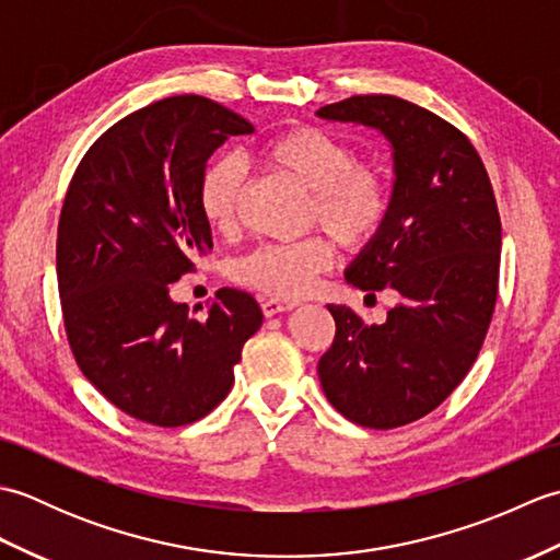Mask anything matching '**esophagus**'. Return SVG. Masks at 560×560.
I'll return each instance as SVG.
<instances>
[{
	"label": "esophagus",
	"mask_w": 560,
	"mask_h": 560,
	"mask_svg": "<svg viewBox=\"0 0 560 560\" xmlns=\"http://www.w3.org/2000/svg\"><path fill=\"white\" fill-rule=\"evenodd\" d=\"M299 305L295 301H281V299H261V313H265L267 317H273L279 313H289L293 311V307Z\"/></svg>",
	"instance_id": "34e87169"
}]
</instances>
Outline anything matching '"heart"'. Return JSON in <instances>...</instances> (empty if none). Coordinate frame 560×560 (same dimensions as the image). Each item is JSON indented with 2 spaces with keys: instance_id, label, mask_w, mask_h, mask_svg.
Returning a JSON list of instances; mask_svg holds the SVG:
<instances>
[{
  "instance_id": "1",
  "label": "heart",
  "mask_w": 560,
  "mask_h": 560,
  "mask_svg": "<svg viewBox=\"0 0 560 560\" xmlns=\"http://www.w3.org/2000/svg\"><path fill=\"white\" fill-rule=\"evenodd\" d=\"M265 168L307 192V223L323 225L351 253L371 247L392 217V183L375 161L355 159L347 139L317 125H293L257 147ZM245 175L233 156L211 159L197 183V205L211 231L229 235L237 225ZM331 265L323 235L299 243H267L241 257L233 279L273 299H301Z\"/></svg>"
}]
</instances>
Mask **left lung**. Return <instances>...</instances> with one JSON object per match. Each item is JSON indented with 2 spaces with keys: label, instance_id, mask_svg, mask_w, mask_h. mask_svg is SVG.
<instances>
[{
  "label": "left lung",
  "instance_id": "8db88e82",
  "mask_svg": "<svg viewBox=\"0 0 560 560\" xmlns=\"http://www.w3.org/2000/svg\"><path fill=\"white\" fill-rule=\"evenodd\" d=\"M361 122L395 149L392 217L347 271L355 289H395L383 325L327 305L335 341L317 363L331 407L389 431L443 404L477 361L498 299L501 217L479 151L443 117L397 96H351L317 113Z\"/></svg>",
  "mask_w": 560,
  "mask_h": 560
}]
</instances>
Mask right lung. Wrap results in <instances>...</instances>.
<instances>
[{
    "label": "right lung",
    "instance_id": "1",
    "mask_svg": "<svg viewBox=\"0 0 560 560\" xmlns=\"http://www.w3.org/2000/svg\"><path fill=\"white\" fill-rule=\"evenodd\" d=\"M249 132L217 101L163 98L103 132L71 175L57 225L69 349L89 383L137 421L177 428L217 409L261 325L257 301L237 289L217 291L201 317L171 301V283L211 247L197 205L207 159Z\"/></svg>",
    "mask_w": 560,
    "mask_h": 560
}]
</instances>
